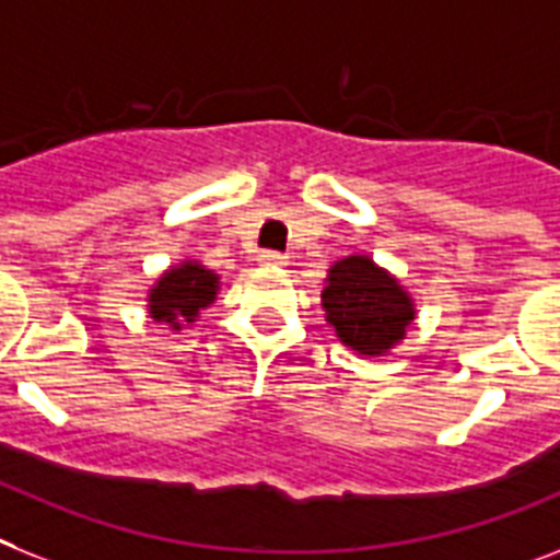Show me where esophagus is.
Wrapping results in <instances>:
<instances>
[{"instance_id":"obj_1","label":"esophagus","mask_w":560,"mask_h":560,"mask_svg":"<svg viewBox=\"0 0 560 560\" xmlns=\"http://www.w3.org/2000/svg\"><path fill=\"white\" fill-rule=\"evenodd\" d=\"M258 261H261V265H267V267H284V265H288V258L281 256V253H276V249H265V253L258 256Z\"/></svg>"}]
</instances>
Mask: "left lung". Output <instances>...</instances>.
I'll return each mask as SVG.
<instances>
[{
	"label": "left lung",
	"mask_w": 560,
	"mask_h": 560,
	"mask_svg": "<svg viewBox=\"0 0 560 560\" xmlns=\"http://www.w3.org/2000/svg\"><path fill=\"white\" fill-rule=\"evenodd\" d=\"M322 307L339 339L368 357L388 351L413 322L406 290L365 256H348L330 267Z\"/></svg>",
	"instance_id": "left-lung-1"
}]
</instances>
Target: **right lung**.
I'll return each mask as SVG.
<instances>
[{"label":"right lung","mask_w":560,"mask_h":560,"mask_svg":"<svg viewBox=\"0 0 560 560\" xmlns=\"http://www.w3.org/2000/svg\"><path fill=\"white\" fill-rule=\"evenodd\" d=\"M218 290V276L201 265H180L158 281L149 293V313L154 322L180 327V322H195Z\"/></svg>","instance_id":"1"}]
</instances>
